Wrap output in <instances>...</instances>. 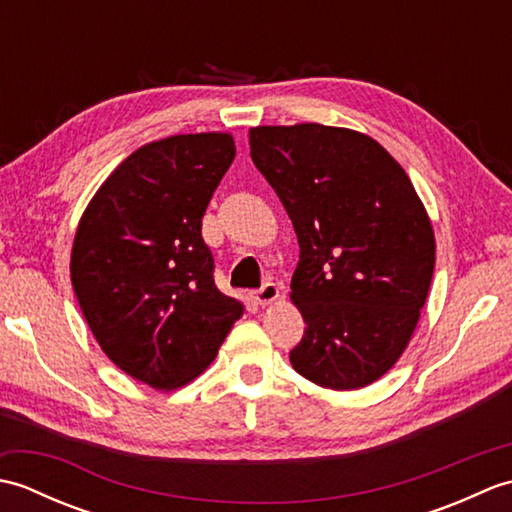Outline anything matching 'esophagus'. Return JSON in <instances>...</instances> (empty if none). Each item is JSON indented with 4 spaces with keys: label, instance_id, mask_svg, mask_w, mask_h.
<instances>
[{
    "label": "esophagus",
    "instance_id": "34e87169",
    "mask_svg": "<svg viewBox=\"0 0 512 512\" xmlns=\"http://www.w3.org/2000/svg\"><path fill=\"white\" fill-rule=\"evenodd\" d=\"M250 299H255V303H259V306H268V303L279 299V286L273 284V281H268V284H264L259 290L250 292Z\"/></svg>",
    "mask_w": 512,
    "mask_h": 512
}]
</instances>
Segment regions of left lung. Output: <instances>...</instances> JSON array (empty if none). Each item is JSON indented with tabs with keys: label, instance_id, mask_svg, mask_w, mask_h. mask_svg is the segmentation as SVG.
Instances as JSON below:
<instances>
[{
	"label": "left lung",
	"instance_id": "8db88e82",
	"mask_svg": "<svg viewBox=\"0 0 512 512\" xmlns=\"http://www.w3.org/2000/svg\"><path fill=\"white\" fill-rule=\"evenodd\" d=\"M250 158L295 226L290 299L306 332L290 363L350 391L396 365L427 301L436 237L416 189L367 134L319 123L248 132Z\"/></svg>",
	"mask_w": 512,
	"mask_h": 512
}]
</instances>
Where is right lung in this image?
<instances>
[{"label": "right lung", "instance_id": "right-lung-1", "mask_svg": "<svg viewBox=\"0 0 512 512\" xmlns=\"http://www.w3.org/2000/svg\"><path fill=\"white\" fill-rule=\"evenodd\" d=\"M235 158L231 134L154 140L118 165L76 228L70 277L94 339L125 374L178 389L244 314L213 281L202 215Z\"/></svg>", "mask_w": 512, "mask_h": 512}]
</instances>
